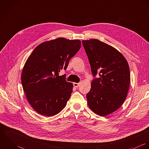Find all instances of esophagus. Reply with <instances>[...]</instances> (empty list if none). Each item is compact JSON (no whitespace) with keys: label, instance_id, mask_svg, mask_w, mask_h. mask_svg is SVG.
I'll list each match as a JSON object with an SVG mask.
<instances>
[{"label":"esophagus","instance_id":"34e87169","mask_svg":"<svg viewBox=\"0 0 149 149\" xmlns=\"http://www.w3.org/2000/svg\"><path fill=\"white\" fill-rule=\"evenodd\" d=\"M73 85H74V86H75V87H79V86H80V83H73Z\"/></svg>","mask_w":149,"mask_h":149}]
</instances>
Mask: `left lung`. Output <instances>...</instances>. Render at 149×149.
I'll list each match as a JSON object with an SVG mask.
<instances>
[{
    "label": "left lung",
    "instance_id": "8db88e82",
    "mask_svg": "<svg viewBox=\"0 0 149 149\" xmlns=\"http://www.w3.org/2000/svg\"><path fill=\"white\" fill-rule=\"evenodd\" d=\"M82 42L93 77L86 94L88 105L96 114L106 116L117 110L126 98L129 66L119 52L106 43L95 39Z\"/></svg>",
    "mask_w": 149,
    "mask_h": 149
}]
</instances>
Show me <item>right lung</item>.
I'll use <instances>...</instances> for the list:
<instances>
[{"mask_svg": "<svg viewBox=\"0 0 149 149\" xmlns=\"http://www.w3.org/2000/svg\"><path fill=\"white\" fill-rule=\"evenodd\" d=\"M80 40L59 38L37 46L27 58L22 73V85L27 99L38 113L52 116L66 106L73 90L67 82L66 70L69 60L80 50Z\"/></svg>", "mask_w": 149, "mask_h": 149, "instance_id": "1", "label": "right lung"}]
</instances>
